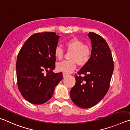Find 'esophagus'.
<instances>
[{"label":"esophagus","mask_w":130,"mask_h":130,"mask_svg":"<svg viewBox=\"0 0 130 130\" xmlns=\"http://www.w3.org/2000/svg\"><path fill=\"white\" fill-rule=\"evenodd\" d=\"M67 76H68V74L65 73H63V77H67Z\"/></svg>","instance_id":"1"}]
</instances>
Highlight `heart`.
<instances>
[{
    "instance_id": "heart-1",
    "label": "heart",
    "mask_w": 130,
    "mask_h": 130,
    "mask_svg": "<svg viewBox=\"0 0 130 130\" xmlns=\"http://www.w3.org/2000/svg\"><path fill=\"white\" fill-rule=\"evenodd\" d=\"M65 45L73 53L70 56V60L57 63V68L59 71L70 73L76 69L77 62L79 65H84L89 61L92 55L91 49L83 41L76 38H71L65 42ZM54 55L57 59L61 60L63 56V49L60 46H57L54 49Z\"/></svg>"
}]
</instances>
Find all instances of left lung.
<instances>
[{
	"label": "left lung",
	"instance_id": "obj_1",
	"mask_svg": "<svg viewBox=\"0 0 130 130\" xmlns=\"http://www.w3.org/2000/svg\"><path fill=\"white\" fill-rule=\"evenodd\" d=\"M88 36L92 42L91 57L76 74V84L70 92L73 102L82 108L93 107L104 98L113 71V58L107 42L93 32Z\"/></svg>",
	"mask_w": 130,
	"mask_h": 130
}]
</instances>
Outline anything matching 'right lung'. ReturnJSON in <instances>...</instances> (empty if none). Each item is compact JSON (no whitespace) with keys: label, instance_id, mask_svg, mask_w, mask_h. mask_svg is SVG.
<instances>
[{"label":"right lung","instance_id":"1","mask_svg":"<svg viewBox=\"0 0 130 130\" xmlns=\"http://www.w3.org/2000/svg\"><path fill=\"white\" fill-rule=\"evenodd\" d=\"M59 37L53 32L32 34L18 54V87L23 98L32 104H42L50 100L63 78L62 72H53L56 61L54 52Z\"/></svg>","mask_w":130,"mask_h":130}]
</instances>
